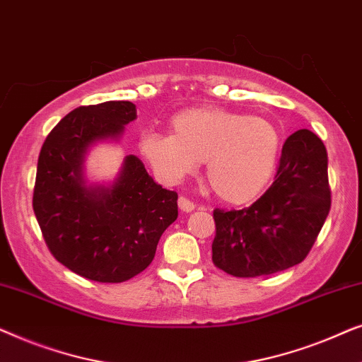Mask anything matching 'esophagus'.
I'll list each match as a JSON object with an SVG mask.
<instances>
[{"mask_svg":"<svg viewBox=\"0 0 362 362\" xmlns=\"http://www.w3.org/2000/svg\"><path fill=\"white\" fill-rule=\"evenodd\" d=\"M177 206H180V209L182 212H191V211H194V207H196L194 202H192L191 199H187V197H185V196H181L180 199H177Z\"/></svg>","mask_w":362,"mask_h":362,"instance_id":"esophagus-1","label":"esophagus"}]
</instances>
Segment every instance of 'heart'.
Masks as SVG:
<instances>
[{
	"instance_id": "1",
	"label": "heart",
	"mask_w": 362,
	"mask_h": 362,
	"mask_svg": "<svg viewBox=\"0 0 362 362\" xmlns=\"http://www.w3.org/2000/svg\"><path fill=\"white\" fill-rule=\"evenodd\" d=\"M170 133H145L140 151L156 175L177 182L206 161L212 192L229 204L255 199L279 165V128L267 118L224 108H191L173 117Z\"/></svg>"
}]
</instances>
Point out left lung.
I'll list each match as a JSON object with an SVG mask.
<instances>
[{
  "label": "left lung",
  "instance_id": "1",
  "mask_svg": "<svg viewBox=\"0 0 362 362\" xmlns=\"http://www.w3.org/2000/svg\"><path fill=\"white\" fill-rule=\"evenodd\" d=\"M329 207L328 153L323 141L303 128L286 138L274 185L260 199L240 211L214 209L212 262L240 279L298 265Z\"/></svg>",
  "mask_w": 362,
  "mask_h": 362
}]
</instances>
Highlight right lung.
I'll return each instance as SVG.
<instances>
[{
	"label": "right lung",
	"instance_id": "1",
	"mask_svg": "<svg viewBox=\"0 0 362 362\" xmlns=\"http://www.w3.org/2000/svg\"><path fill=\"white\" fill-rule=\"evenodd\" d=\"M136 118L132 102L78 107L49 133L37 160L33 209L44 240L64 267L83 279L120 284L155 259L156 245L177 217V194L153 181L128 155L110 186H88L86 155L118 140Z\"/></svg>",
	"mask_w": 362,
	"mask_h": 362
}]
</instances>
